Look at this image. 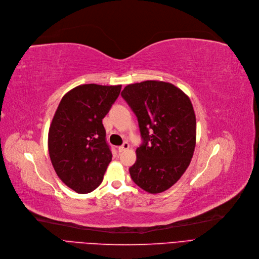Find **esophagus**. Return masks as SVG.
Wrapping results in <instances>:
<instances>
[{
  "label": "esophagus",
  "instance_id": "34e87169",
  "mask_svg": "<svg viewBox=\"0 0 259 259\" xmlns=\"http://www.w3.org/2000/svg\"><path fill=\"white\" fill-rule=\"evenodd\" d=\"M131 147V145H130V143L128 142H124L123 143L121 146H119L118 147V151L121 153V152H124V151H126V150H128Z\"/></svg>",
  "mask_w": 259,
  "mask_h": 259
}]
</instances>
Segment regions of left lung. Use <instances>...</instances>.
Instances as JSON below:
<instances>
[{
    "label": "left lung",
    "instance_id": "1",
    "mask_svg": "<svg viewBox=\"0 0 259 259\" xmlns=\"http://www.w3.org/2000/svg\"><path fill=\"white\" fill-rule=\"evenodd\" d=\"M121 95L136 114L143 139L131 177L147 193H162L191 163L196 145L193 104L177 86L158 80L128 84Z\"/></svg>",
    "mask_w": 259,
    "mask_h": 259
}]
</instances>
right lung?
Segmentation results:
<instances>
[{
    "mask_svg": "<svg viewBox=\"0 0 259 259\" xmlns=\"http://www.w3.org/2000/svg\"><path fill=\"white\" fill-rule=\"evenodd\" d=\"M122 85L82 84L67 92L48 131V152L58 177L79 194L100 186L112 161L102 119Z\"/></svg>",
    "mask_w": 259,
    "mask_h": 259,
    "instance_id": "right-lung-1",
    "label": "right lung"
}]
</instances>
